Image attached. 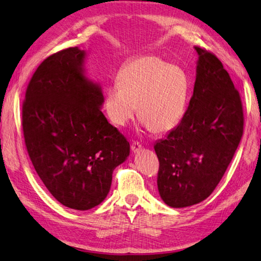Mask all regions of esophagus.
<instances>
[{
    "label": "esophagus",
    "instance_id": "1",
    "mask_svg": "<svg viewBox=\"0 0 261 261\" xmlns=\"http://www.w3.org/2000/svg\"><path fill=\"white\" fill-rule=\"evenodd\" d=\"M140 149H143V145H141L140 143H138V141H134V143L131 144V151L134 152V153L139 152Z\"/></svg>",
    "mask_w": 261,
    "mask_h": 261
}]
</instances>
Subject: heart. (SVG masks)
Returning a JSON list of instances; mask_svg holds the SVG:
<instances>
[{"label": "heart", "instance_id": "1", "mask_svg": "<svg viewBox=\"0 0 261 261\" xmlns=\"http://www.w3.org/2000/svg\"><path fill=\"white\" fill-rule=\"evenodd\" d=\"M190 98L188 74L177 65L154 55L135 57L122 65L117 86L106 92L105 109L114 124L123 126L136 115L154 134L177 126L187 112Z\"/></svg>", "mask_w": 261, "mask_h": 261}]
</instances>
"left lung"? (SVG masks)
<instances>
[{
  "label": "left lung",
  "mask_w": 261,
  "mask_h": 261,
  "mask_svg": "<svg viewBox=\"0 0 261 261\" xmlns=\"http://www.w3.org/2000/svg\"><path fill=\"white\" fill-rule=\"evenodd\" d=\"M199 55L193 95L179 124L156 141L158 189L174 208L192 206L214 191L244 130L240 92L213 53Z\"/></svg>",
  "instance_id": "obj_1"
}]
</instances>
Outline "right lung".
I'll use <instances>...</instances> for the list:
<instances>
[{
  "label": "right lung",
  "mask_w": 261,
  "mask_h": 261,
  "mask_svg": "<svg viewBox=\"0 0 261 261\" xmlns=\"http://www.w3.org/2000/svg\"><path fill=\"white\" fill-rule=\"evenodd\" d=\"M85 51L70 47L35 70L21 108L25 146L53 197L86 211L105 200L130 144L100 110L103 95L83 73Z\"/></svg>",
  "instance_id": "right-lung-1"
}]
</instances>
